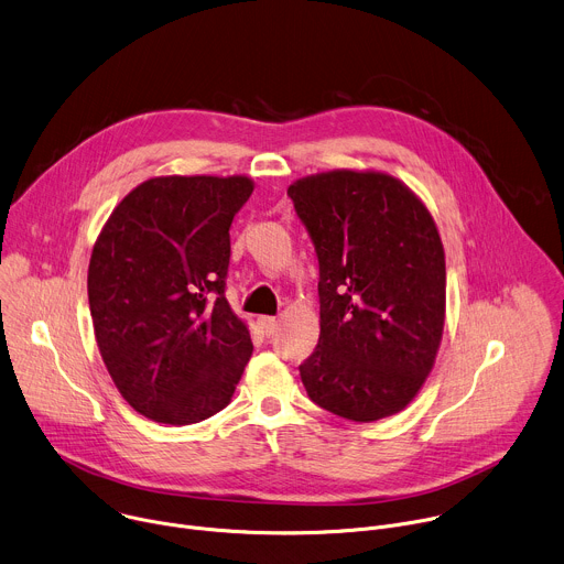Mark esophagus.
I'll return each instance as SVG.
<instances>
[{"label": "esophagus", "instance_id": "1", "mask_svg": "<svg viewBox=\"0 0 564 564\" xmlns=\"http://www.w3.org/2000/svg\"><path fill=\"white\" fill-rule=\"evenodd\" d=\"M258 324H260V328H262L264 335H273L275 328H278V319H275V317H267V315L258 317Z\"/></svg>", "mask_w": 564, "mask_h": 564}]
</instances>
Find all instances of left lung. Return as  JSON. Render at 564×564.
<instances>
[{"mask_svg":"<svg viewBox=\"0 0 564 564\" xmlns=\"http://www.w3.org/2000/svg\"><path fill=\"white\" fill-rule=\"evenodd\" d=\"M319 264V340L300 365L322 409L373 422L402 411L433 369L446 306L444 249L398 177L337 169L289 186Z\"/></svg>","mask_w":564,"mask_h":564,"instance_id":"8db88e82","label":"left lung"}]
</instances>
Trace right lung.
Masks as SVG:
<instances>
[{
    "label": "right lung",
    "instance_id": "obj_1",
    "mask_svg": "<svg viewBox=\"0 0 564 564\" xmlns=\"http://www.w3.org/2000/svg\"><path fill=\"white\" fill-rule=\"evenodd\" d=\"M247 175H166L135 186L106 219L88 264L101 360L122 398L162 424L227 406L253 354L227 289Z\"/></svg>",
    "mask_w": 564,
    "mask_h": 564
}]
</instances>
